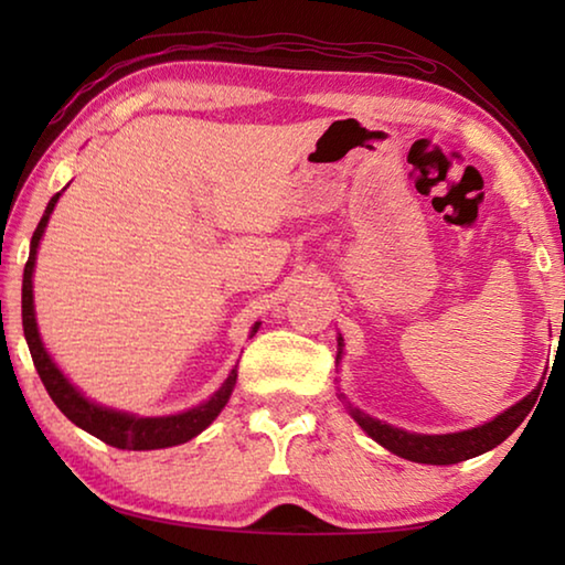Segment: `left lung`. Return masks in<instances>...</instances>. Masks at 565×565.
Here are the masks:
<instances>
[{
	"mask_svg": "<svg viewBox=\"0 0 565 565\" xmlns=\"http://www.w3.org/2000/svg\"><path fill=\"white\" fill-rule=\"evenodd\" d=\"M339 351H337V366L343 356V337L339 333ZM535 396H539V388H533L529 396H523L519 404L505 408L503 414L493 416L481 426L466 428V431L456 434H414L404 431V428H396L386 424V420H379L374 416L363 414L359 406H353L347 398V394H339L343 406L351 414V418L366 431L379 446H384L386 451L396 454L406 461L414 463H431V466H448V463H461L466 458L481 456L491 451L499 444H503L515 428L521 426V420L529 416L531 406L535 404Z\"/></svg>",
	"mask_w": 565,
	"mask_h": 565,
	"instance_id": "8db88e82",
	"label": "left lung"
}]
</instances>
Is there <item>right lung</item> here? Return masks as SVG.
Here are the masks:
<instances>
[{"label":"right lung","mask_w":565,"mask_h":565,"mask_svg":"<svg viewBox=\"0 0 565 565\" xmlns=\"http://www.w3.org/2000/svg\"><path fill=\"white\" fill-rule=\"evenodd\" d=\"M62 191H56V194L50 199V204L44 209V216L40 218V226L34 228V236L30 244V259H26L24 279H22L24 339H26V347H30L36 374H40L46 394L52 396L56 408H60L74 426H79L82 431L97 436L104 444H109L114 448H124V451H154V448H169V446L191 441V438L202 434L228 404V396H232V391L236 386V366L232 369V374L226 376L224 384L199 406L179 411V414H169V416H137V414H129V411L102 406L97 401L84 396L82 391L62 374V369L56 366L54 359L50 356V351L44 349V341L40 337V329H36V317H34L32 276L36 266V248H40L44 228L50 224V216L54 212L56 202H60ZM259 327L262 321H256L252 331H248V337H254V333L259 331Z\"/></svg>","instance_id":"add662e5"}]
</instances>
